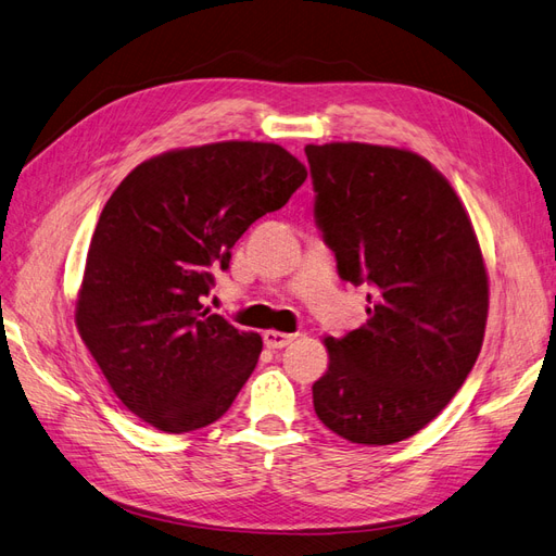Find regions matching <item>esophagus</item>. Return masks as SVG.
<instances>
[{
	"mask_svg": "<svg viewBox=\"0 0 556 556\" xmlns=\"http://www.w3.org/2000/svg\"><path fill=\"white\" fill-rule=\"evenodd\" d=\"M292 341H294V333L274 331V329L264 331V345L271 348V350H280V348H285V345H290Z\"/></svg>",
	"mask_w": 556,
	"mask_h": 556,
	"instance_id": "obj_1",
	"label": "esophagus"
}]
</instances>
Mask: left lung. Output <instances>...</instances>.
Instances as JSON below:
<instances>
[{"label":"left lung","instance_id":"8db88e82","mask_svg":"<svg viewBox=\"0 0 556 556\" xmlns=\"http://www.w3.org/2000/svg\"><path fill=\"white\" fill-rule=\"evenodd\" d=\"M306 157L315 223L339 276L374 288L366 325L325 339L315 413L352 443L406 441L480 355L490 308L480 243L447 178L410 150L311 143Z\"/></svg>","mask_w":556,"mask_h":556}]
</instances>
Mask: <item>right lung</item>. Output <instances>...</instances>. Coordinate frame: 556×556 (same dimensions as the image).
Here are the masks:
<instances>
[{"label": "right lung", "mask_w": 556, "mask_h": 556, "mask_svg": "<svg viewBox=\"0 0 556 556\" xmlns=\"http://www.w3.org/2000/svg\"><path fill=\"white\" fill-rule=\"evenodd\" d=\"M308 172L276 143L223 141L139 164L99 215L76 327L143 422L185 433L220 419L255 371L262 336L204 306L213 268Z\"/></svg>", "instance_id": "obj_1"}]
</instances>
